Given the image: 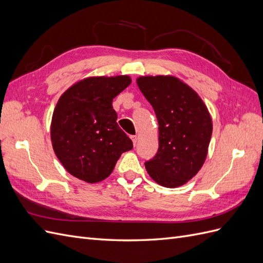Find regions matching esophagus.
<instances>
[{
  "label": "esophagus",
  "mask_w": 263,
  "mask_h": 263,
  "mask_svg": "<svg viewBox=\"0 0 263 263\" xmlns=\"http://www.w3.org/2000/svg\"><path fill=\"white\" fill-rule=\"evenodd\" d=\"M130 138H132V140H133V145H134V147L137 145V142H138V138H137V136H130Z\"/></svg>",
  "instance_id": "1"
}]
</instances>
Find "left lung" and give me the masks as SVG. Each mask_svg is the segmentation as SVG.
I'll list each match as a JSON object with an SVG mask.
<instances>
[{"label":"left lung","instance_id":"obj_1","mask_svg":"<svg viewBox=\"0 0 263 263\" xmlns=\"http://www.w3.org/2000/svg\"><path fill=\"white\" fill-rule=\"evenodd\" d=\"M137 85L159 124L158 153L145 162L147 172L164 187L185 184L208 156L213 132L209 109L192 87L176 77H139Z\"/></svg>","mask_w":263,"mask_h":263}]
</instances>
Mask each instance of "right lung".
<instances>
[{
    "instance_id": "1",
    "label": "right lung",
    "mask_w": 263,
    "mask_h": 263,
    "mask_svg": "<svg viewBox=\"0 0 263 263\" xmlns=\"http://www.w3.org/2000/svg\"><path fill=\"white\" fill-rule=\"evenodd\" d=\"M132 83L128 76L90 77L63 93L54 107L50 137L55 156L78 179L97 183L113 172L133 141L119 128L113 99Z\"/></svg>"
}]
</instances>
